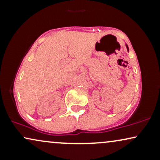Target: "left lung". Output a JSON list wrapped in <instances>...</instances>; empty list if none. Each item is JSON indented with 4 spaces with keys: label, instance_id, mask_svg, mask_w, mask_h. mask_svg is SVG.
Returning <instances> with one entry per match:
<instances>
[{
    "label": "left lung",
    "instance_id": "left-lung-1",
    "mask_svg": "<svg viewBox=\"0 0 160 160\" xmlns=\"http://www.w3.org/2000/svg\"><path fill=\"white\" fill-rule=\"evenodd\" d=\"M126 48H127V50L128 51V46H127V44H126Z\"/></svg>",
    "mask_w": 160,
    "mask_h": 160
}]
</instances>
